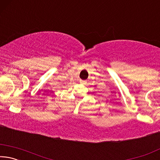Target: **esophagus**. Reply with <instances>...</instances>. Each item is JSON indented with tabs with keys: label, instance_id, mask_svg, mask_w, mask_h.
Masks as SVG:
<instances>
[{
	"label": "esophagus",
	"instance_id": "esophagus-1",
	"mask_svg": "<svg viewBox=\"0 0 160 160\" xmlns=\"http://www.w3.org/2000/svg\"><path fill=\"white\" fill-rule=\"evenodd\" d=\"M80 82L83 84V85H85L86 84V81L85 80H80Z\"/></svg>",
	"mask_w": 160,
	"mask_h": 160
}]
</instances>
